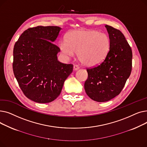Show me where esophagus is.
<instances>
[{"label": "esophagus", "instance_id": "1", "mask_svg": "<svg viewBox=\"0 0 147 147\" xmlns=\"http://www.w3.org/2000/svg\"><path fill=\"white\" fill-rule=\"evenodd\" d=\"M73 69H74V71H76V70H78V69H79V67L78 65H74V67H73Z\"/></svg>", "mask_w": 147, "mask_h": 147}]
</instances>
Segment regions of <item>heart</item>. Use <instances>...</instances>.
<instances>
[{"label":"heart","mask_w":147,"mask_h":147,"mask_svg":"<svg viewBox=\"0 0 147 147\" xmlns=\"http://www.w3.org/2000/svg\"><path fill=\"white\" fill-rule=\"evenodd\" d=\"M66 39L59 43L62 53L67 57H73L78 52L80 61L88 67L101 63L110 51L109 36L97 30L82 29L73 31L67 34Z\"/></svg>","instance_id":"heart-1"}]
</instances>
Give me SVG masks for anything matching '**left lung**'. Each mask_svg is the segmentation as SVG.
I'll use <instances>...</instances> for the list:
<instances>
[{
    "mask_svg": "<svg viewBox=\"0 0 147 147\" xmlns=\"http://www.w3.org/2000/svg\"><path fill=\"white\" fill-rule=\"evenodd\" d=\"M110 38L107 56L98 65L87 68L84 90L90 98L106 102L121 92L132 71V51L123 34L118 29L105 25Z\"/></svg>",
    "mask_w": 147,
    "mask_h": 147,
    "instance_id": "left-lung-1",
    "label": "left lung"
}]
</instances>
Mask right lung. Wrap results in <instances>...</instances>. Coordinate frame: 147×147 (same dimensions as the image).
<instances>
[{
	"mask_svg": "<svg viewBox=\"0 0 147 147\" xmlns=\"http://www.w3.org/2000/svg\"><path fill=\"white\" fill-rule=\"evenodd\" d=\"M61 30L57 26L29 28L14 45V76L25 96L36 102L55 100L73 71V64L57 59L60 49L53 42Z\"/></svg>",
	"mask_w": 147,
	"mask_h": 147,
	"instance_id": "add662e5",
	"label": "right lung"
}]
</instances>
